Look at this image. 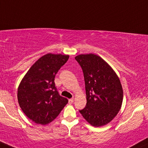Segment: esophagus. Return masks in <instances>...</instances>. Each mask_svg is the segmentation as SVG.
<instances>
[{"instance_id":"1","label":"esophagus","mask_w":148,"mask_h":148,"mask_svg":"<svg viewBox=\"0 0 148 148\" xmlns=\"http://www.w3.org/2000/svg\"><path fill=\"white\" fill-rule=\"evenodd\" d=\"M73 103V98H71V99H69V104H71V103Z\"/></svg>"}]
</instances>
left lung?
Segmentation results:
<instances>
[{
	"label": "left lung",
	"instance_id": "1",
	"mask_svg": "<svg viewBox=\"0 0 148 148\" xmlns=\"http://www.w3.org/2000/svg\"><path fill=\"white\" fill-rule=\"evenodd\" d=\"M75 58L82 69L87 101L79 112L93 126L106 125L121 107L123 93L120 80L110 66L97 55L82 54Z\"/></svg>",
	"mask_w": 148,
	"mask_h": 148
}]
</instances>
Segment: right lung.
I'll use <instances>...</instances> for the list:
<instances>
[{"mask_svg":"<svg viewBox=\"0 0 148 148\" xmlns=\"http://www.w3.org/2000/svg\"><path fill=\"white\" fill-rule=\"evenodd\" d=\"M68 55H45L27 71L18 88V101L28 118L45 125L57 117L68 103L55 84L58 71L69 60Z\"/></svg>","mask_w":148,"mask_h":148,"instance_id":"add662e5","label":"right lung"}]
</instances>
